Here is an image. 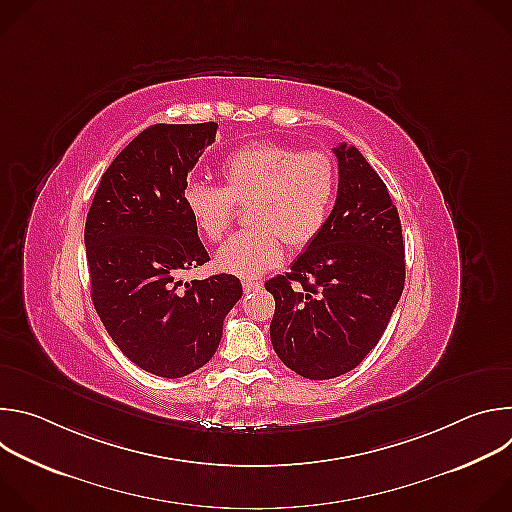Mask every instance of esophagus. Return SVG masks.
I'll return each mask as SVG.
<instances>
[{"mask_svg": "<svg viewBox=\"0 0 512 512\" xmlns=\"http://www.w3.org/2000/svg\"><path fill=\"white\" fill-rule=\"evenodd\" d=\"M261 287H263L261 281H255V279H245L243 281V291H245V294H251V291L261 289Z\"/></svg>", "mask_w": 512, "mask_h": 512, "instance_id": "obj_1", "label": "esophagus"}]
</instances>
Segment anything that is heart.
Returning a JSON list of instances; mask_svg holds the SVG:
<instances>
[{
	"label": "heart",
	"mask_w": 512,
	"mask_h": 512,
	"mask_svg": "<svg viewBox=\"0 0 512 512\" xmlns=\"http://www.w3.org/2000/svg\"><path fill=\"white\" fill-rule=\"evenodd\" d=\"M223 188L190 180L182 204L198 233L221 241L237 206H247L253 225L231 237L216 253V267L237 277H259L291 249L310 247L326 229L338 192V168L324 150L300 152L294 145L257 141L239 148L221 164Z\"/></svg>",
	"instance_id": "heart-1"
}]
</instances>
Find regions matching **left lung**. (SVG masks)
I'll return each mask as SVG.
<instances>
[{
	"instance_id": "left-lung-1",
	"label": "left lung",
	"mask_w": 512,
	"mask_h": 512,
	"mask_svg": "<svg viewBox=\"0 0 512 512\" xmlns=\"http://www.w3.org/2000/svg\"><path fill=\"white\" fill-rule=\"evenodd\" d=\"M338 196L322 235L265 283L275 314L271 344L287 369L340 377L381 340L405 285V245L385 182L354 145L332 150Z\"/></svg>"
}]
</instances>
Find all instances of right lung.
I'll return each instance as SVG.
<instances>
[{
    "label": "right lung",
    "instance_id": "1",
    "mask_svg": "<svg viewBox=\"0 0 512 512\" xmlns=\"http://www.w3.org/2000/svg\"><path fill=\"white\" fill-rule=\"evenodd\" d=\"M216 123L143 129L105 170L85 225L95 310L139 369L186 377L214 356L225 316L243 296L235 275L184 283L210 261L182 204V188Z\"/></svg>",
    "mask_w": 512,
    "mask_h": 512
}]
</instances>
